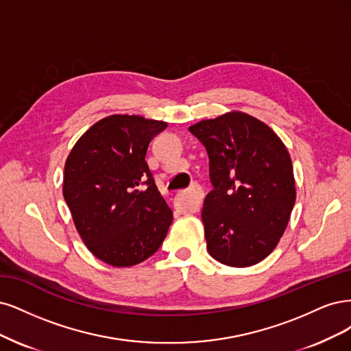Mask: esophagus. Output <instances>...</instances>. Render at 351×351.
<instances>
[{
	"instance_id": "34e87169",
	"label": "esophagus",
	"mask_w": 351,
	"mask_h": 351,
	"mask_svg": "<svg viewBox=\"0 0 351 351\" xmlns=\"http://www.w3.org/2000/svg\"><path fill=\"white\" fill-rule=\"evenodd\" d=\"M186 194L191 197V208L192 211H198L201 207L202 198H204V191L198 184H192L191 188L186 191Z\"/></svg>"
}]
</instances>
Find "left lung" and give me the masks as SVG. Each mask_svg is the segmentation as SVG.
Returning <instances> with one entry per match:
<instances>
[{"label":"left lung","mask_w":351,"mask_h":351,"mask_svg":"<svg viewBox=\"0 0 351 351\" xmlns=\"http://www.w3.org/2000/svg\"><path fill=\"white\" fill-rule=\"evenodd\" d=\"M189 132L208 154L213 189L201 219L210 255L229 267L261 263L285 233L296 199L286 145L242 112L201 121Z\"/></svg>","instance_id":"8db88e82"}]
</instances>
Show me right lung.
<instances>
[{
    "label": "right lung",
    "instance_id": "right-lung-1",
    "mask_svg": "<svg viewBox=\"0 0 351 351\" xmlns=\"http://www.w3.org/2000/svg\"><path fill=\"white\" fill-rule=\"evenodd\" d=\"M167 123L112 115L90 127L65 162L64 198L83 242L100 261L131 267L157 252L173 214L145 162Z\"/></svg>",
    "mask_w": 351,
    "mask_h": 351
}]
</instances>
